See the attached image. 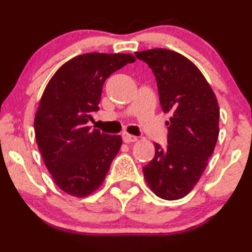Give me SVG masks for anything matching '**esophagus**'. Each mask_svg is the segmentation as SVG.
Returning a JSON list of instances; mask_svg holds the SVG:
<instances>
[{"label":"esophagus","instance_id":"1","mask_svg":"<svg viewBox=\"0 0 252 252\" xmlns=\"http://www.w3.org/2000/svg\"><path fill=\"white\" fill-rule=\"evenodd\" d=\"M123 137V141L126 143H130V142H136L137 141V137L134 135H130V134H126V132H124V134L122 135Z\"/></svg>","mask_w":252,"mask_h":252}]
</instances>
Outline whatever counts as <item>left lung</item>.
Here are the masks:
<instances>
[{"label": "left lung", "instance_id": "1", "mask_svg": "<svg viewBox=\"0 0 252 252\" xmlns=\"http://www.w3.org/2000/svg\"><path fill=\"white\" fill-rule=\"evenodd\" d=\"M154 72L164 114H170L168 146L155 143V156L143 174L158 198L186 196L206 169L219 135L218 100L198 67L166 48L136 52Z\"/></svg>", "mask_w": 252, "mask_h": 252}]
</instances>
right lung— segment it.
<instances>
[{"mask_svg":"<svg viewBox=\"0 0 252 252\" xmlns=\"http://www.w3.org/2000/svg\"><path fill=\"white\" fill-rule=\"evenodd\" d=\"M131 54L86 53L72 58L51 78L34 120V131L52 179L67 194L83 198L99 189L122 146L120 135L91 129L105 79Z\"/></svg>","mask_w":252,"mask_h":252,"instance_id":"right-lung-1","label":"right lung"}]
</instances>
